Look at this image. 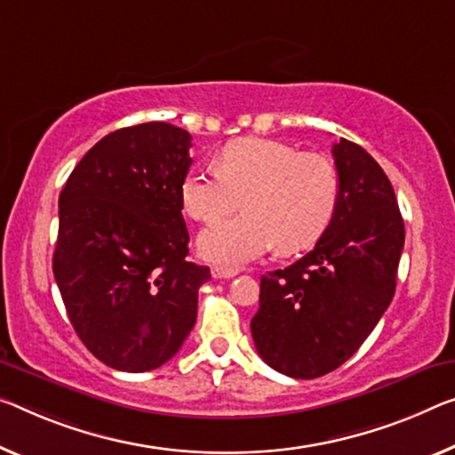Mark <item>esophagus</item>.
<instances>
[{"label":"esophagus","mask_w":455,"mask_h":455,"mask_svg":"<svg viewBox=\"0 0 455 455\" xmlns=\"http://www.w3.org/2000/svg\"><path fill=\"white\" fill-rule=\"evenodd\" d=\"M237 275L235 268H226V267H213L212 268V276L213 278H232Z\"/></svg>","instance_id":"1"}]
</instances>
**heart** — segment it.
Instances as JSON below:
<instances>
[{"label": "heart", "instance_id": "1", "mask_svg": "<svg viewBox=\"0 0 455 455\" xmlns=\"http://www.w3.org/2000/svg\"><path fill=\"white\" fill-rule=\"evenodd\" d=\"M220 169H195L183 179L180 201L201 223H213L243 197L246 212L228 218L199 237L209 262L240 267L270 248L300 251L330 226L339 197L333 163L315 152L268 138H240L223 146Z\"/></svg>", "mask_w": 455, "mask_h": 455}]
</instances>
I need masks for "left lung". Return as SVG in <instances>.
<instances>
[{
	"mask_svg": "<svg viewBox=\"0 0 455 455\" xmlns=\"http://www.w3.org/2000/svg\"><path fill=\"white\" fill-rule=\"evenodd\" d=\"M331 155L339 197L309 254L260 278L250 330L260 358L292 379H317L358 352L395 295L404 223L395 188L362 146Z\"/></svg>",
	"mask_w": 455,
	"mask_h": 455,
	"instance_id": "obj_1",
	"label": "left lung"
}]
</instances>
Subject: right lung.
Returning <instances> with one entry per match:
<instances>
[{
	"mask_svg": "<svg viewBox=\"0 0 455 455\" xmlns=\"http://www.w3.org/2000/svg\"><path fill=\"white\" fill-rule=\"evenodd\" d=\"M188 148L191 134L166 122L116 130L60 191L54 281L79 339L122 372H148L179 352L212 278L185 260Z\"/></svg>",
	"mask_w": 455,
	"mask_h": 455,
	"instance_id": "add662e5",
	"label": "right lung"
}]
</instances>
